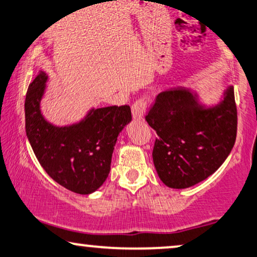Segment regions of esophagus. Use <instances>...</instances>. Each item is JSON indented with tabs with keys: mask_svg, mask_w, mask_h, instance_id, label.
<instances>
[{
	"mask_svg": "<svg viewBox=\"0 0 257 257\" xmlns=\"http://www.w3.org/2000/svg\"><path fill=\"white\" fill-rule=\"evenodd\" d=\"M145 108H147V101L144 99L137 100L132 104V116H134L135 121H139L143 119Z\"/></svg>",
	"mask_w": 257,
	"mask_h": 257,
	"instance_id": "obj_1",
	"label": "esophagus"
}]
</instances>
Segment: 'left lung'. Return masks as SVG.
Instances as JSON below:
<instances>
[{"mask_svg": "<svg viewBox=\"0 0 257 257\" xmlns=\"http://www.w3.org/2000/svg\"><path fill=\"white\" fill-rule=\"evenodd\" d=\"M145 120L158 137L153 160L161 181L170 188H188L216 172L235 145L233 87L216 104L202 103L191 88H169L157 95Z\"/></svg>", "mask_w": 257, "mask_h": 257, "instance_id": "8db88e82", "label": "left lung"}]
</instances>
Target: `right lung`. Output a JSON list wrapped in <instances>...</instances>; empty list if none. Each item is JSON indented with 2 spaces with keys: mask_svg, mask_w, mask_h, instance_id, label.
Wrapping results in <instances>:
<instances>
[{
  "mask_svg": "<svg viewBox=\"0 0 257 257\" xmlns=\"http://www.w3.org/2000/svg\"><path fill=\"white\" fill-rule=\"evenodd\" d=\"M49 76L40 72L28 85L25 101L26 135L44 170L57 183L90 194L106 181L120 132L132 120L131 108L109 106L90 108L80 121L57 126L40 109Z\"/></svg>",
  "mask_w": 257,
  "mask_h": 257,
  "instance_id": "add662e5",
  "label": "right lung"
}]
</instances>
